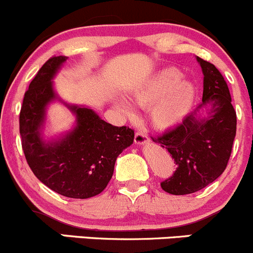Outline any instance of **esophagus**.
<instances>
[{
	"label": "esophagus",
	"mask_w": 253,
	"mask_h": 253,
	"mask_svg": "<svg viewBox=\"0 0 253 253\" xmlns=\"http://www.w3.org/2000/svg\"><path fill=\"white\" fill-rule=\"evenodd\" d=\"M148 141H149V138H148L147 134L143 133V132H137V133L134 134V143H136V144H145Z\"/></svg>",
	"instance_id": "esophagus-1"
}]
</instances>
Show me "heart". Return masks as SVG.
Wrapping results in <instances>:
<instances>
[{"instance_id":"b5f03b06","label":"heart","mask_w":253,"mask_h":253,"mask_svg":"<svg viewBox=\"0 0 253 253\" xmlns=\"http://www.w3.org/2000/svg\"><path fill=\"white\" fill-rule=\"evenodd\" d=\"M181 78L182 73L180 71L165 68L132 89V100L139 108L149 109L150 124L155 129L174 128L192 109L196 88L192 82ZM116 105L127 117H136L134 109L125 99H119Z\"/></svg>"}]
</instances>
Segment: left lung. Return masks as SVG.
<instances>
[{"instance_id":"1","label":"left lung","mask_w":253,"mask_h":253,"mask_svg":"<svg viewBox=\"0 0 253 253\" xmlns=\"http://www.w3.org/2000/svg\"><path fill=\"white\" fill-rule=\"evenodd\" d=\"M197 61L203 72L202 103L174 128L152 138L177 165L174 175L160 183L171 195L197 192L215 181L228 165L236 134V112L225 79L211 62Z\"/></svg>"}]
</instances>
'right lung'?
<instances>
[{
	"instance_id": "1",
	"label": "right lung",
	"mask_w": 253,
	"mask_h": 253,
	"mask_svg": "<svg viewBox=\"0 0 253 253\" xmlns=\"http://www.w3.org/2000/svg\"><path fill=\"white\" fill-rule=\"evenodd\" d=\"M67 60L53 56L44 63L25 91L19 114V133L25 159L34 175L55 192L70 198H90L103 192L115 162L133 143L129 127L112 126L85 106L68 105L76 126L52 141L42 138L46 108L58 99L52 79Z\"/></svg>"
}]
</instances>
